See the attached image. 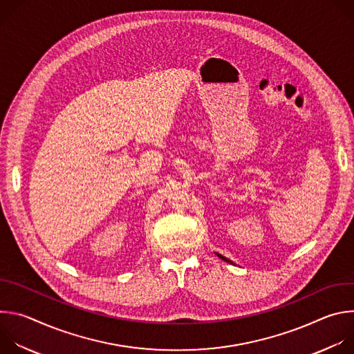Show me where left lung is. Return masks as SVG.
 Segmentation results:
<instances>
[{"mask_svg":"<svg viewBox=\"0 0 354 354\" xmlns=\"http://www.w3.org/2000/svg\"><path fill=\"white\" fill-rule=\"evenodd\" d=\"M217 257H218V258H220V259H223V261H225V262H230V263H232V262H231V261H230V259H227V258H225V257H223V255H220V254H217Z\"/></svg>","mask_w":354,"mask_h":354,"instance_id":"left-lung-1","label":"left lung"}]
</instances>
